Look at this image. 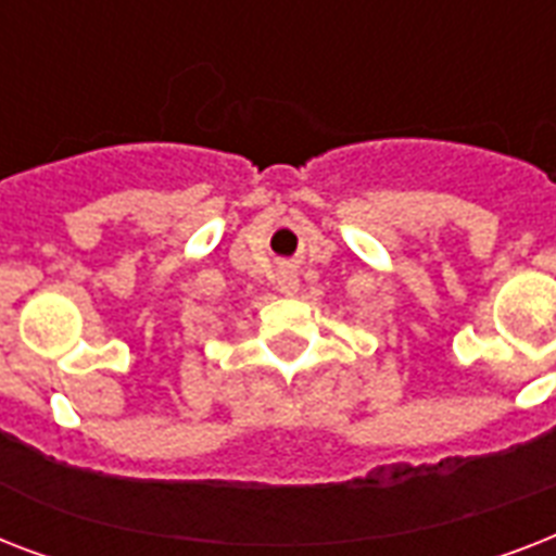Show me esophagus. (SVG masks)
<instances>
[{"instance_id": "34e87169", "label": "esophagus", "mask_w": 556, "mask_h": 556, "mask_svg": "<svg viewBox=\"0 0 556 556\" xmlns=\"http://www.w3.org/2000/svg\"><path fill=\"white\" fill-rule=\"evenodd\" d=\"M296 286H300V279H296L294 270H279V291H286V294H294Z\"/></svg>"}]
</instances>
